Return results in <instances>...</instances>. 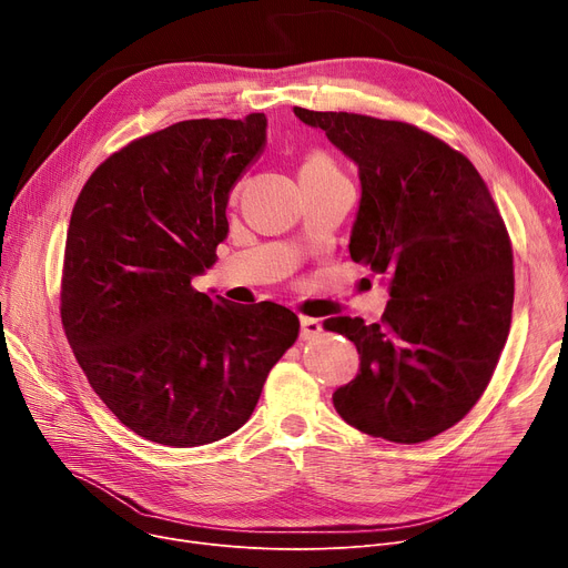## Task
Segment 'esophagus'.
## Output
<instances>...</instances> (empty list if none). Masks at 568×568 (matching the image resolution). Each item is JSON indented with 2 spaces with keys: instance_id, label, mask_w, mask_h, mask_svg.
<instances>
[{
  "instance_id": "obj_1",
  "label": "esophagus",
  "mask_w": 568,
  "mask_h": 568,
  "mask_svg": "<svg viewBox=\"0 0 568 568\" xmlns=\"http://www.w3.org/2000/svg\"><path fill=\"white\" fill-rule=\"evenodd\" d=\"M300 322H302V338H304V341L317 338V336L322 334V322H320V320L302 315V317H300Z\"/></svg>"
}]
</instances>
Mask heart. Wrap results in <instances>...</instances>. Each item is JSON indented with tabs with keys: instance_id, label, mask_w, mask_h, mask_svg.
Masks as SVG:
<instances>
[{
	"instance_id": "1",
	"label": "heart",
	"mask_w": 568,
	"mask_h": 568,
	"mask_svg": "<svg viewBox=\"0 0 568 568\" xmlns=\"http://www.w3.org/2000/svg\"><path fill=\"white\" fill-rule=\"evenodd\" d=\"M315 172H341L338 165L334 163V159L324 152V149H308L304 161H302V170L300 174H315Z\"/></svg>"
}]
</instances>
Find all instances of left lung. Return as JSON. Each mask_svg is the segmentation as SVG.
Returning a JSON list of instances; mask_svg holds the SVG:
<instances>
[{"label":"left lung","mask_w":568,"mask_h":568,"mask_svg":"<svg viewBox=\"0 0 568 568\" xmlns=\"http://www.w3.org/2000/svg\"><path fill=\"white\" fill-rule=\"evenodd\" d=\"M294 114L359 165L349 255L392 278L379 324L324 320L362 356L334 407L366 435L426 442L476 405L499 362L514 311L509 232L481 174L439 138L368 114Z\"/></svg>","instance_id":"obj_1"}]
</instances>
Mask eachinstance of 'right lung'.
Segmentation results:
<instances>
[{
  "mask_svg": "<svg viewBox=\"0 0 568 568\" xmlns=\"http://www.w3.org/2000/svg\"><path fill=\"white\" fill-rule=\"evenodd\" d=\"M264 142L262 112L176 122L108 156L75 200L64 334L97 396L149 442L189 449L242 428L300 336L285 306L191 285L216 262L230 191Z\"/></svg>",
  "mask_w": 568,
  "mask_h": 568,
  "instance_id": "right-lung-1",
  "label": "right lung"
}]
</instances>
